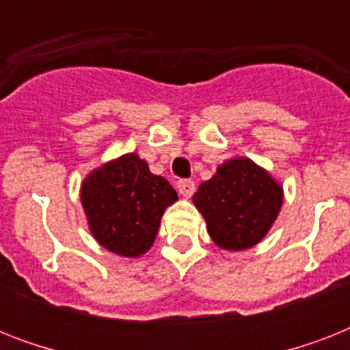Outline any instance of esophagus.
Returning <instances> with one entry per match:
<instances>
[{"mask_svg":"<svg viewBox=\"0 0 350 350\" xmlns=\"http://www.w3.org/2000/svg\"><path fill=\"white\" fill-rule=\"evenodd\" d=\"M178 191H180V194L183 198H191L194 194V191H196V185L191 180H181L178 181Z\"/></svg>","mask_w":350,"mask_h":350,"instance_id":"34e87169","label":"esophagus"}]
</instances>
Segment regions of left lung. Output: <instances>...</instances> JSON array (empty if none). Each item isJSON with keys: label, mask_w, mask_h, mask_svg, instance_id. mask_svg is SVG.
<instances>
[{"label": "left lung", "mask_w": 350, "mask_h": 350, "mask_svg": "<svg viewBox=\"0 0 350 350\" xmlns=\"http://www.w3.org/2000/svg\"><path fill=\"white\" fill-rule=\"evenodd\" d=\"M192 202L214 243L225 250H245L260 243L276 221L283 189L260 165L234 158L203 181Z\"/></svg>", "instance_id": "8db88e82"}]
</instances>
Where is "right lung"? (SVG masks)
I'll return each instance as SVG.
<instances>
[{"instance_id":"obj_1","label":"right lung","mask_w":350,"mask_h":350,"mask_svg":"<svg viewBox=\"0 0 350 350\" xmlns=\"http://www.w3.org/2000/svg\"><path fill=\"white\" fill-rule=\"evenodd\" d=\"M178 200L169 181L125 154L92 170L81 183V205L96 241L114 254L137 258L152 247L165 208Z\"/></svg>"}]
</instances>
